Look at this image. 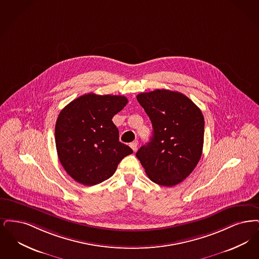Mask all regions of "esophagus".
Wrapping results in <instances>:
<instances>
[{
    "instance_id": "34e87169",
    "label": "esophagus",
    "mask_w": 259,
    "mask_h": 259,
    "mask_svg": "<svg viewBox=\"0 0 259 259\" xmlns=\"http://www.w3.org/2000/svg\"><path fill=\"white\" fill-rule=\"evenodd\" d=\"M130 146H131V148H132L135 152H136V150H137V146H138V141H137V140H135L134 142H132V143L130 144Z\"/></svg>"
}]
</instances>
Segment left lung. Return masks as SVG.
I'll use <instances>...</instances> for the list:
<instances>
[{
	"mask_svg": "<svg viewBox=\"0 0 259 259\" xmlns=\"http://www.w3.org/2000/svg\"><path fill=\"white\" fill-rule=\"evenodd\" d=\"M136 98L153 126L150 142L137 151L136 157L150 180L173 187L191 174L201 158L202 112L179 92L158 89Z\"/></svg>",
	"mask_w": 259,
	"mask_h": 259,
	"instance_id": "8db88e82",
	"label": "left lung"
}]
</instances>
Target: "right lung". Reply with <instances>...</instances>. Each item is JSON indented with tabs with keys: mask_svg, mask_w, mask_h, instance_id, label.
<instances>
[{
	"mask_svg": "<svg viewBox=\"0 0 259 259\" xmlns=\"http://www.w3.org/2000/svg\"><path fill=\"white\" fill-rule=\"evenodd\" d=\"M127 103L124 96L87 94L60 112L55 125L57 153L73 180L94 186L107 180L134 151L119 141L114 115Z\"/></svg>",
	"mask_w": 259,
	"mask_h": 259,
	"instance_id": "add662e5",
	"label": "right lung"
}]
</instances>
